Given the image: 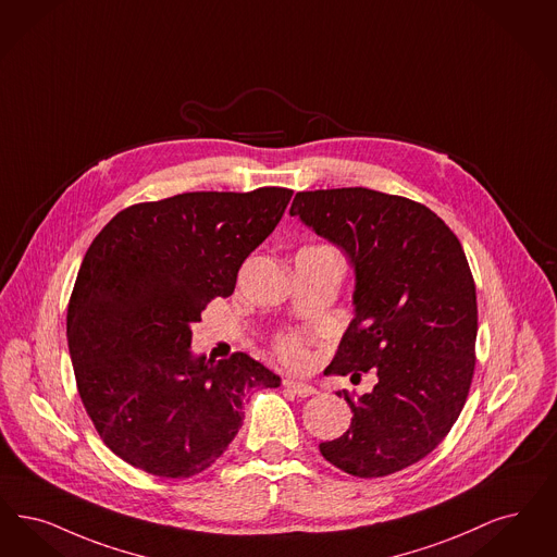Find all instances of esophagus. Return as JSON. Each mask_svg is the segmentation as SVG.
Wrapping results in <instances>:
<instances>
[{"label":"esophagus","instance_id":"obj_1","mask_svg":"<svg viewBox=\"0 0 557 557\" xmlns=\"http://www.w3.org/2000/svg\"><path fill=\"white\" fill-rule=\"evenodd\" d=\"M284 387L292 392V394H296V396H300V398H309L312 396L317 389L309 385V383H305V381H296V379H286L284 381Z\"/></svg>","mask_w":557,"mask_h":557}]
</instances>
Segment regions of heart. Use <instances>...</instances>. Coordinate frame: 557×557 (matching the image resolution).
<instances>
[{
  "label": "heart",
  "instance_id": "heart-1",
  "mask_svg": "<svg viewBox=\"0 0 557 557\" xmlns=\"http://www.w3.org/2000/svg\"><path fill=\"white\" fill-rule=\"evenodd\" d=\"M277 352L289 364H305L307 362V352L294 335H282L277 339Z\"/></svg>",
  "mask_w": 557,
  "mask_h": 557
}]
</instances>
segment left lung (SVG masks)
I'll return each instance as SVG.
<instances>
[{
	"label": "left lung",
	"instance_id": "obj_1",
	"mask_svg": "<svg viewBox=\"0 0 557 557\" xmlns=\"http://www.w3.org/2000/svg\"><path fill=\"white\" fill-rule=\"evenodd\" d=\"M289 215L355 269V319L327 373L377 371L371 392H344L352 423L319 449L360 479L398 472L442 444L467 401L479 330L467 255L431 209L369 188L296 193Z\"/></svg>",
	"mask_w": 557,
	"mask_h": 557
}]
</instances>
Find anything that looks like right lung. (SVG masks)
Segmentation results:
<instances>
[{
  "label": "right lung",
  "mask_w": 557,
  "mask_h": 557,
  "mask_svg": "<svg viewBox=\"0 0 557 557\" xmlns=\"http://www.w3.org/2000/svg\"><path fill=\"white\" fill-rule=\"evenodd\" d=\"M288 188L184 193L120 211L89 246L67 305L81 400L101 440L165 479L211 467L255 387L282 379L236 352L195 355L193 323L230 296L238 269L282 220Z\"/></svg>",
  "instance_id": "1"
}]
</instances>
